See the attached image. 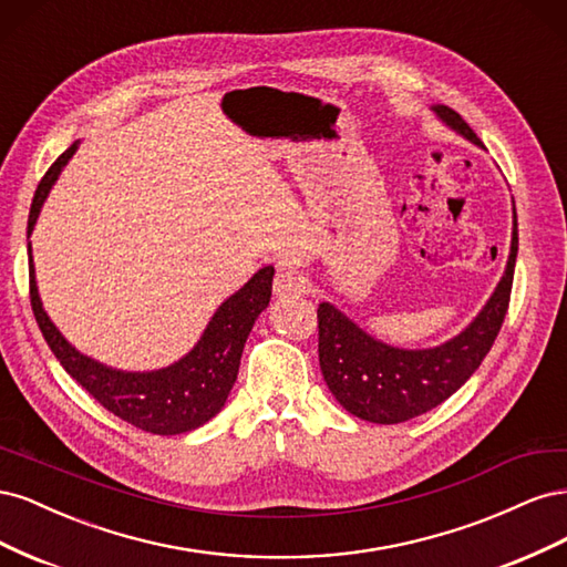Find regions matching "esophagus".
<instances>
[{"instance_id":"esophagus-1","label":"esophagus","mask_w":567,"mask_h":567,"mask_svg":"<svg viewBox=\"0 0 567 567\" xmlns=\"http://www.w3.org/2000/svg\"><path fill=\"white\" fill-rule=\"evenodd\" d=\"M307 290V281L296 269H279L274 277V296L277 298H296Z\"/></svg>"}]
</instances>
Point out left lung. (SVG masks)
Instances as JSON below:
<instances>
[{"label": "left lung", "instance_id": "1", "mask_svg": "<svg viewBox=\"0 0 567 567\" xmlns=\"http://www.w3.org/2000/svg\"><path fill=\"white\" fill-rule=\"evenodd\" d=\"M433 115L463 140L485 148L454 109L433 104ZM518 255V215L513 205L511 250L499 284L468 326L433 348H398L371 336L331 302H321L319 364L340 406L369 423H404L435 409L466 383L499 333Z\"/></svg>", "mask_w": 567, "mask_h": 567}]
</instances>
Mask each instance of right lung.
Wrapping results in <instances>:
<instances>
[{"label": "right lung", "instance_id": "add662e5", "mask_svg": "<svg viewBox=\"0 0 567 567\" xmlns=\"http://www.w3.org/2000/svg\"><path fill=\"white\" fill-rule=\"evenodd\" d=\"M78 146L80 142L61 153V158L49 167V173L40 182L28 217V238L38 225L51 186L56 184L68 161L75 156ZM28 265L32 312H35L47 346L56 354L61 367L111 414L153 435H182L196 431L203 423L215 419L221 406L227 404L238 367H241L244 346L252 331L255 319L267 310L274 279L271 265L257 269L248 284H244L217 307L196 340V346L179 357L177 362L151 371H125L80 352L56 329L40 298L30 241Z\"/></svg>", "mask_w": 567, "mask_h": 567}]
</instances>
